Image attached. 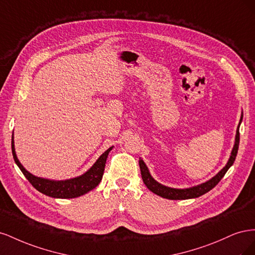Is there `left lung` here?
Here are the masks:
<instances>
[{"label": "left lung", "instance_id": "8db88e82", "mask_svg": "<svg viewBox=\"0 0 255 255\" xmlns=\"http://www.w3.org/2000/svg\"><path fill=\"white\" fill-rule=\"evenodd\" d=\"M242 120H243V115L241 117V121H239L237 130H236L234 148L232 150V153H231V156H230L228 164L226 165L225 168L222 169L221 171L218 172V174H216L213 179H211L210 181H207L201 185H198V186L191 187V188H186V189L170 188V187L164 186V185H161L154 180L148 170V167L145 166L143 160L140 158L139 159V167H140L142 181L145 184V186L148 187V189H150L152 192H154L155 195L166 198V199H170V200H185V199L198 198L200 196L206 194V192L213 189L216 185L220 182V180L223 176H225V174L229 170V168L234 164L236 155H237V151H238V145H239V126H241Z\"/></svg>", "mask_w": 255, "mask_h": 255}]
</instances>
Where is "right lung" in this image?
<instances>
[{"mask_svg":"<svg viewBox=\"0 0 255 255\" xmlns=\"http://www.w3.org/2000/svg\"><path fill=\"white\" fill-rule=\"evenodd\" d=\"M112 149L113 146H111L110 149H107L102 155L98 158L94 166H92L86 173L82 174L81 176L66 181H50L47 179H41V177H37L25 170L24 167L20 164L19 159L17 158L16 152H14L13 134L11 138V151L13 159L20 168L22 173L24 174V176L28 180V182L32 184L38 191H40L41 194L52 198L60 199H70L80 197L96 188L102 180L106 158Z\"/></svg>","mask_w":255,"mask_h":255,"instance_id":"obj_1","label":"right lung"}]
</instances>
